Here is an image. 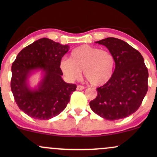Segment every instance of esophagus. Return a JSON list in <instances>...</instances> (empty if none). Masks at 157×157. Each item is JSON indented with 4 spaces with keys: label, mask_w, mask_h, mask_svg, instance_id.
I'll return each instance as SVG.
<instances>
[{
    "label": "esophagus",
    "mask_w": 157,
    "mask_h": 157,
    "mask_svg": "<svg viewBox=\"0 0 157 157\" xmlns=\"http://www.w3.org/2000/svg\"><path fill=\"white\" fill-rule=\"evenodd\" d=\"M84 89L85 87L83 86H81V85H77V90H78V91H82V90Z\"/></svg>",
    "instance_id": "obj_1"
}]
</instances>
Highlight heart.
I'll use <instances>...</instances> for the list:
<instances>
[{"label": "heart", "instance_id": "obj_1", "mask_svg": "<svg viewBox=\"0 0 157 157\" xmlns=\"http://www.w3.org/2000/svg\"><path fill=\"white\" fill-rule=\"evenodd\" d=\"M114 64V58L109 51L84 44L71 52L70 59H62L60 68L69 80L80 78L83 70L84 76L91 84L102 86L112 77Z\"/></svg>", "mask_w": 157, "mask_h": 157}]
</instances>
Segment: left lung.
<instances>
[{"label":"left lung","instance_id":"obj_1","mask_svg":"<svg viewBox=\"0 0 157 157\" xmlns=\"http://www.w3.org/2000/svg\"><path fill=\"white\" fill-rule=\"evenodd\" d=\"M95 43L109 50L115 69L109 82L97 88V96L89 102L90 107L108 120L127 117L140 108L147 91L148 71L143 57L120 39L107 37Z\"/></svg>","mask_w":157,"mask_h":157}]
</instances>
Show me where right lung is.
I'll list each match as a JSON object with an SVG mask.
<instances>
[{"label": "right lung", "mask_w": 157, "mask_h": 157, "mask_svg": "<svg viewBox=\"0 0 157 157\" xmlns=\"http://www.w3.org/2000/svg\"><path fill=\"white\" fill-rule=\"evenodd\" d=\"M68 49V45L44 37L23 48L12 63V92L19 109L32 118L47 120L58 115L76 90V85L63 80L60 68ZM36 71L44 75L38 87L32 89L28 77Z\"/></svg>", "instance_id": "obj_1"}]
</instances>
